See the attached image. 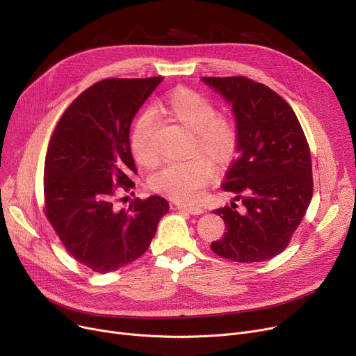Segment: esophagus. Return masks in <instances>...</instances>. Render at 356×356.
Listing matches in <instances>:
<instances>
[{
    "label": "esophagus",
    "instance_id": "34e87169",
    "mask_svg": "<svg viewBox=\"0 0 356 356\" xmlns=\"http://www.w3.org/2000/svg\"><path fill=\"white\" fill-rule=\"evenodd\" d=\"M177 209L179 211H184V212H188V213H191V215H202L203 212H204V209L203 208H199V207H177Z\"/></svg>",
    "mask_w": 356,
    "mask_h": 356
}]
</instances>
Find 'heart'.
<instances>
[{"mask_svg": "<svg viewBox=\"0 0 356 356\" xmlns=\"http://www.w3.org/2000/svg\"><path fill=\"white\" fill-rule=\"evenodd\" d=\"M164 114L193 133V152H202L219 163H228L236 149L235 124L218 115L215 105L199 93L180 88L168 93L160 104ZM154 118L143 114L131 133V152L141 165H153L159 160L154 141ZM216 167L204 156L165 164L149 179V188L177 203H195L203 189L215 179Z\"/></svg>", "mask_w": 356, "mask_h": 356, "instance_id": "1", "label": "heart"}]
</instances>
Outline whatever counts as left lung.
Wrapping results in <instances>:
<instances>
[{
    "label": "left lung",
    "mask_w": 356,
    "mask_h": 356,
    "mask_svg": "<svg viewBox=\"0 0 356 356\" xmlns=\"http://www.w3.org/2000/svg\"><path fill=\"white\" fill-rule=\"evenodd\" d=\"M231 106L238 131L236 160L222 189L236 203L219 208L227 225L212 251L236 263H259L283 252L313 196L312 159L291 106L268 86L244 76L202 78Z\"/></svg>",
    "instance_id": "obj_1"
}]
</instances>
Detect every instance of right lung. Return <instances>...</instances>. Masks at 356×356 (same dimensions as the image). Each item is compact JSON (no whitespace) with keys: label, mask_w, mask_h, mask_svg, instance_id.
I'll return each mask as SVG.
<instances>
[{"label":"right lung","mask_w":356,"mask_h":356,"mask_svg":"<svg viewBox=\"0 0 356 356\" xmlns=\"http://www.w3.org/2000/svg\"><path fill=\"white\" fill-rule=\"evenodd\" d=\"M163 78L104 79L65 111L44 161V213L67 252L92 271H115L141 257L168 203L136 199L115 209L118 186L137 175L129 127Z\"/></svg>","instance_id":"obj_1"}]
</instances>
